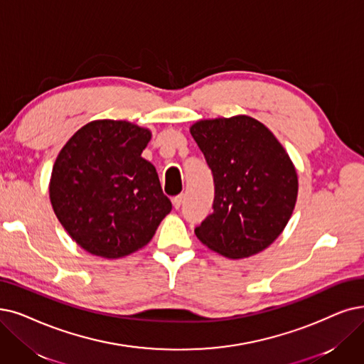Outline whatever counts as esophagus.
Instances as JSON below:
<instances>
[{
	"instance_id": "34e87169",
	"label": "esophagus",
	"mask_w": 364,
	"mask_h": 364,
	"mask_svg": "<svg viewBox=\"0 0 364 364\" xmlns=\"http://www.w3.org/2000/svg\"><path fill=\"white\" fill-rule=\"evenodd\" d=\"M182 203H183V194H179V196H176V197L173 198L174 209H179L182 206Z\"/></svg>"
}]
</instances>
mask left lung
Segmentation results:
<instances>
[{"label":"left lung","mask_w":364,"mask_h":364,"mask_svg":"<svg viewBox=\"0 0 364 364\" xmlns=\"http://www.w3.org/2000/svg\"><path fill=\"white\" fill-rule=\"evenodd\" d=\"M191 134L212 171V213L197 237L228 258L258 254L293 213L297 173L282 144L250 116L200 121Z\"/></svg>","instance_id":"obj_1"}]
</instances>
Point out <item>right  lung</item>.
<instances>
[{
	"instance_id": "add662e5",
	"label": "right lung",
	"mask_w": 364,
	"mask_h": 364,
	"mask_svg": "<svg viewBox=\"0 0 364 364\" xmlns=\"http://www.w3.org/2000/svg\"><path fill=\"white\" fill-rule=\"evenodd\" d=\"M149 140L148 129L129 122L94 121L58 155L52 208L83 250L105 258L132 254L171 210L155 167L141 158Z\"/></svg>"
}]
</instances>
